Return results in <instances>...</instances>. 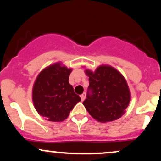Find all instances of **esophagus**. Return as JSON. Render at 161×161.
Segmentation results:
<instances>
[{"label":"esophagus","mask_w":161,"mask_h":161,"mask_svg":"<svg viewBox=\"0 0 161 161\" xmlns=\"http://www.w3.org/2000/svg\"><path fill=\"white\" fill-rule=\"evenodd\" d=\"M80 97H81V100H82V101H83L85 100V98H86V93H83L82 94V95H80Z\"/></svg>","instance_id":"34e87169"}]
</instances>
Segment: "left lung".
<instances>
[{
	"instance_id": "1",
	"label": "left lung",
	"mask_w": 161,
	"mask_h": 161,
	"mask_svg": "<svg viewBox=\"0 0 161 161\" xmlns=\"http://www.w3.org/2000/svg\"><path fill=\"white\" fill-rule=\"evenodd\" d=\"M89 77L87 98L83 105L89 114L101 123L120 118L125 113L131 100V93L123 74L110 65H101L95 71L85 69Z\"/></svg>"
}]
</instances>
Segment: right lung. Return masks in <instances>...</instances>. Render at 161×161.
<instances>
[{
  "instance_id": "1",
  "label": "right lung",
  "mask_w": 161,
  "mask_h": 161,
  "mask_svg": "<svg viewBox=\"0 0 161 161\" xmlns=\"http://www.w3.org/2000/svg\"><path fill=\"white\" fill-rule=\"evenodd\" d=\"M72 70L61 62H57L46 66L36 77L32 87V102L36 111L45 119L65 120L81 101L69 83Z\"/></svg>"
}]
</instances>
